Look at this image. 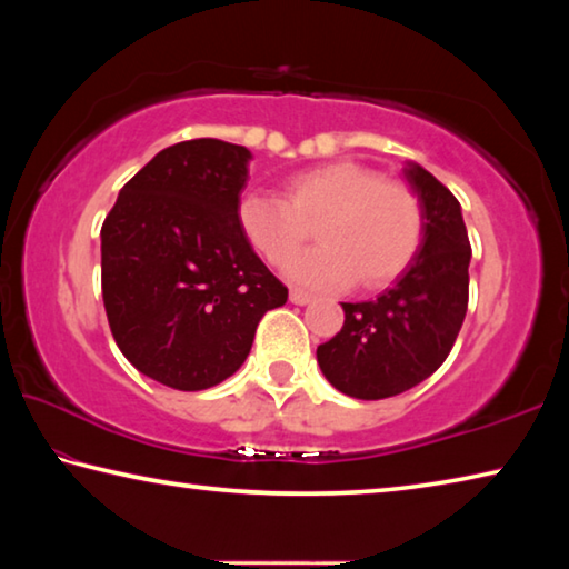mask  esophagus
Wrapping results in <instances>:
<instances>
[{
	"instance_id": "obj_1",
	"label": "esophagus",
	"mask_w": 569,
	"mask_h": 569,
	"mask_svg": "<svg viewBox=\"0 0 569 569\" xmlns=\"http://www.w3.org/2000/svg\"><path fill=\"white\" fill-rule=\"evenodd\" d=\"M288 298H291V303H296V306H306V303L313 301V298L303 293V291H291V296H288Z\"/></svg>"
}]
</instances>
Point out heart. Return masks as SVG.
Here are the masks:
<instances>
[{"label":"heart","instance_id":"b5f03b06","mask_svg":"<svg viewBox=\"0 0 569 569\" xmlns=\"http://www.w3.org/2000/svg\"><path fill=\"white\" fill-rule=\"evenodd\" d=\"M321 246L288 263L298 286L381 288L407 271L419 253L423 216L419 198L397 180L351 160H336L296 172L286 200L248 192L238 203L240 233L268 263L281 266L306 243L316 223Z\"/></svg>","mask_w":569,"mask_h":569}]
</instances>
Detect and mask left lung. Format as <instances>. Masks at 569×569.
Returning <instances> with one entry per match:
<instances>
[{"label": "left lung", "mask_w": 569, "mask_h": 569, "mask_svg": "<svg viewBox=\"0 0 569 569\" xmlns=\"http://www.w3.org/2000/svg\"><path fill=\"white\" fill-rule=\"evenodd\" d=\"M403 178L423 216L419 253L377 301L341 303V331L316 349L323 377L353 399L397 397L431 377L467 316L471 248L459 200L417 162Z\"/></svg>", "instance_id": "8db88e82"}]
</instances>
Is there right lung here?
Masks as SVG:
<instances>
[{
  "instance_id": "right-lung-1",
  "label": "right lung",
  "mask_w": 569,
  "mask_h": 569,
  "mask_svg": "<svg viewBox=\"0 0 569 569\" xmlns=\"http://www.w3.org/2000/svg\"><path fill=\"white\" fill-rule=\"evenodd\" d=\"M250 150L200 138L160 150L104 218L102 301L124 359L152 381L203 391L243 366L288 288L240 233Z\"/></svg>"
}]
</instances>
